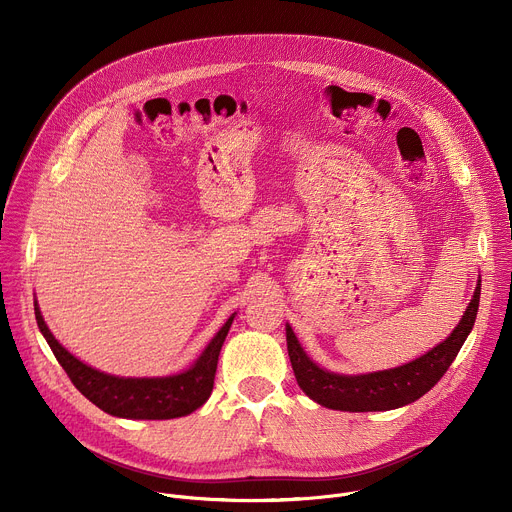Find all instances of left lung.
I'll list each match as a JSON object with an SVG mask.
<instances>
[{"instance_id":"left-lung-1","label":"left lung","mask_w":512,"mask_h":512,"mask_svg":"<svg viewBox=\"0 0 512 512\" xmlns=\"http://www.w3.org/2000/svg\"><path fill=\"white\" fill-rule=\"evenodd\" d=\"M480 302V283L474 291L466 314L462 316L456 330L435 348H431L421 358L403 364V367L391 371H379L371 375H334L320 369L312 362L304 348L300 346L294 330L285 328L287 334V352L294 369L296 381L302 391L328 409L340 411H387L395 407H403L407 403L417 401L425 395L437 381L444 377L450 364L458 356L464 340L468 338Z\"/></svg>"}]
</instances>
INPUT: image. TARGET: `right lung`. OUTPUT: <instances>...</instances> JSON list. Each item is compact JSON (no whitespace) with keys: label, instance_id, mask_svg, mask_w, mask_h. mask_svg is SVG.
<instances>
[{"label":"right lung","instance_id":"obj_1","mask_svg":"<svg viewBox=\"0 0 512 512\" xmlns=\"http://www.w3.org/2000/svg\"><path fill=\"white\" fill-rule=\"evenodd\" d=\"M34 314L40 332L44 334L72 385L105 413L125 419H174L196 411L210 397L218 354H221L223 342L235 318L231 316L227 324L218 330L192 369L162 379H123L87 367L85 362L58 344L44 324L38 304H34Z\"/></svg>","mask_w":512,"mask_h":512}]
</instances>
